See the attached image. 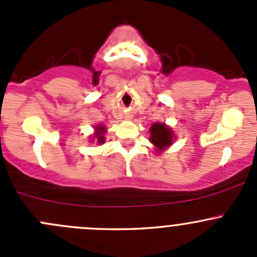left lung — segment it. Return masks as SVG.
Segmentation results:
<instances>
[{
  "mask_svg": "<svg viewBox=\"0 0 257 257\" xmlns=\"http://www.w3.org/2000/svg\"><path fill=\"white\" fill-rule=\"evenodd\" d=\"M173 132L172 129L164 123H154L150 126V143L154 144L157 152H163L165 148L170 147L173 143Z\"/></svg>",
  "mask_w": 257,
  "mask_h": 257,
  "instance_id": "obj_1",
  "label": "left lung"
}]
</instances>
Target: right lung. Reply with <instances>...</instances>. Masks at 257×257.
<instances>
[{
  "label": "right lung",
  "mask_w": 257,
  "mask_h": 257,
  "mask_svg": "<svg viewBox=\"0 0 257 257\" xmlns=\"http://www.w3.org/2000/svg\"><path fill=\"white\" fill-rule=\"evenodd\" d=\"M104 133H105V128H104V126H103V125H97V126H95L94 138L97 139V143L98 144H103L105 142Z\"/></svg>",
  "instance_id": "obj_1"
}]
</instances>
